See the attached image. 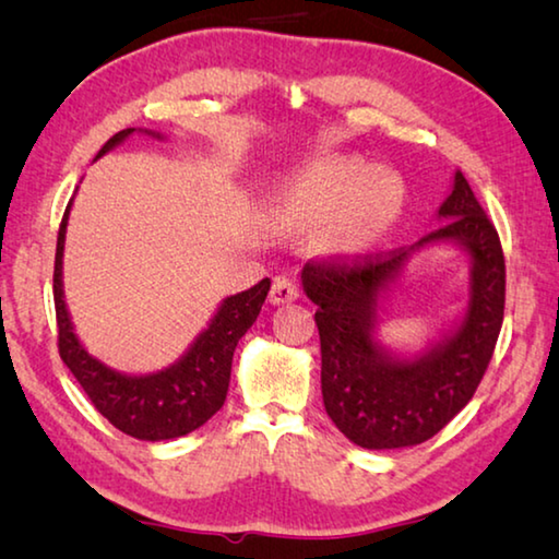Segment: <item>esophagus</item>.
<instances>
[{"instance_id": "obj_1", "label": "esophagus", "mask_w": 559, "mask_h": 559, "mask_svg": "<svg viewBox=\"0 0 559 559\" xmlns=\"http://www.w3.org/2000/svg\"><path fill=\"white\" fill-rule=\"evenodd\" d=\"M298 283L293 281V278H286V276H281V278H276L273 281V286H271V293H269V300L273 302V306H286V302H293L298 298Z\"/></svg>"}]
</instances>
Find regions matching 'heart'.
<instances>
[{"mask_svg": "<svg viewBox=\"0 0 559 559\" xmlns=\"http://www.w3.org/2000/svg\"><path fill=\"white\" fill-rule=\"evenodd\" d=\"M402 187L390 173H367L357 159H323L302 169L276 197V212L293 226H318L337 257H357L380 239L400 210Z\"/></svg>", "mask_w": 559, "mask_h": 559, "instance_id": "b5f03b06", "label": "heart"}]
</instances>
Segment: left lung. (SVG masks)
Returning a JSON list of instances; mask_svg holds the SVG:
<instances>
[{
    "instance_id": "1",
    "label": "left lung",
    "mask_w": 559,
    "mask_h": 559,
    "mask_svg": "<svg viewBox=\"0 0 559 559\" xmlns=\"http://www.w3.org/2000/svg\"><path fill=\"white\" fill-rule=\"evenodd\" d=\"M437 222L441 226L409 249L377 263H306L300 271L302 290L318 306L325 412L362 449H404L431 439L471 402L493 357L506 306L503 249L459 169ZM429 245L467 253L469 290L448 333L406 356L376 335L379 313L405 263Z\"/></svg>"
}]
</instances>
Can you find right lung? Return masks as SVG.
<instances>
[{"instance_id":"right-lung-1","label":"right lung","mask_w":559,"mask_h":559,"mask_svg":"<svg viewBox=\"0 0 559 559\" xmlns=\"http://www.w3.org/2000/svg\"><path fill=\"white\" fill-rule=\"evenodd\" d=\"M132 132H143L155 140H165L163 132L128 128L112 135L100 147L96 159L126 143ZM71 204L66 206L56 241L53 263V302L59 323V353L73 372L83 392L91 396L96 409L112 427L140 441H167L200 429L222 409L231 380V359L239 340L246 335L261 313L263 300L271 290V281L263 278L249 290L226 296L210 323L165 370L147 374H130L112 370L93 357L75 335L71 313L63 298V243L69 226Z\"/></svg>"}]
</instances>
